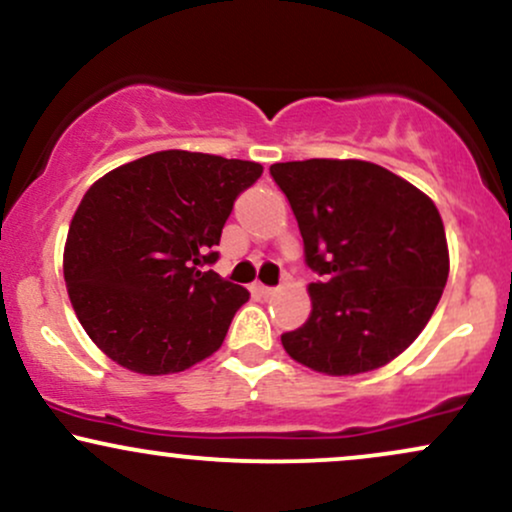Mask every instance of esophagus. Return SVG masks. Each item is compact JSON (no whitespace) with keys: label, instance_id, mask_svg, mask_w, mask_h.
I'll return each mask as SVG.
<instances>
[{"label":"esophagus","instance_id":"1","mask_svg":"<svg viewBox=\"0 0 512 512\" xmlns=\"http://www.w3.org/2000/svg\"><path fill=\"white\" fill-rule=\"evenodd\" d=\"M250 291L255 293L257 298H272L274 296V289L272 286H262V284H252Z\"/></svg>","mask_w":512,"mask_h":512}]
</instances>
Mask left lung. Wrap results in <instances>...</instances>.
I'll return each mask as SVG.
<instances>
[{
    "instance_id": "1",
    "label": "left lung",
    "mask_w": 512,
    "mask_h": 512,
    "mask_svg": "<svg viewBox=\"0 0 512 512\" xmlns=\"http://www.w3.org/2000/svg\"><path fill=\"white\" fill-rule=\"evenodd\" d=\"M303 236L310 317L281 334L293 361L325 375H358L402 354L443 296L448 240L436 204L368 161L274 163Z\"/></svg>"
}]
</instances>
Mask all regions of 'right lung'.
Listing matches in <instances>:
<instances>
[{
	"mask_svg": "<svg viewBox=\"0 0 512 512\" xmlns=\"http://www.w3.org/2000/svg\"><path fill=\"white\" fill-rule=\"evenodd\" d=\"M260 175L255 161L170 149L88 187L64 245V281L105 356L168 375L219 349L250 293L207 267L233 202Z\"/></svg>",
	"mask_w": 512,
	"mask_h": 512,
	"instance_id": "1",
	"label": "right lung"
}]
</instances>
